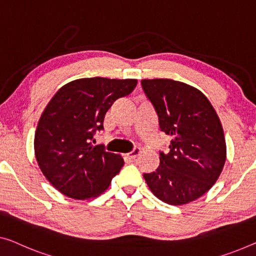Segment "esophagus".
Masks as SVG:
<instances>
[{
	"label": "esophagus",
	"mask_w": 256,
	"mask_h": 256,
	"mask_svg": "<svg viewBox=\"0 0 256 256\" xmlns=\"http://www.w3.org/2000/svg\"><path fill=\"white\" fill-rule=\"evenodd\" d=\"M139 154H140V150H139V148H134V150H133L131 152H128V158L130 160H136V156H138Z\"/></svg>",
	"instance_id": "obj_1"
}]
</instances>
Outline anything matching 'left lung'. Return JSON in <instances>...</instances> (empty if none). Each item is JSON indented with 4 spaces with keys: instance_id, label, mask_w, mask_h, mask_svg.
Wrapping results in <instances>:
<instances>
[{
    "instance_id": "8db88e82",
    "label": "left lung",
    "mask_w": 256,
    "mask_h": 256,
    "mask_svg": "<svg viewBox=\"0 0 256 256\" xmlns=\"http://www.w3.org/2000/svg\"><path fill=\"white\" fill-rule=\"evenodd\" d=\"M161 131L171 136L170 152H161L156 171L144 178L166 204L182 206L212 188L226 160L222 123L207 96L174 79H142Z\"/></svg>"
}]
</instances>
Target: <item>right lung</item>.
Listing matches in <instances>:
<instances>
[{"instance_id": "obj_1", "label": "right lung", "mask_w": 256, "mask_h": 256, "mask_svg": "<svg viewBox=\"0 0 256 256\" xmlns=\"http://www.w3.org/2000/svg\"><path fill=\"white\" fill-rule=\"evenodd\" d=\"M136 79L82 78L66 84L46 106L34 136V154L47 180L68 198L90 200L109 188L124 161L93 146L106 112L134 90Z\"/></svg>"}]
</instances>
